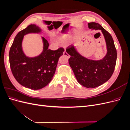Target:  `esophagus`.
<instances>
[{"instance_id": "1", "label": "esophagus", "mask_w": 130, "mask_h": 130, "mask_svg": "<svg viewBox=\"0 0 130 130\" xmlns=\"http://www.w3.org/2000/svg\"><path fill=\"white\" fill-rule=\"evenodd\" d=\"M63 55H64V56H66L67 57H68V58H69V57H70V56H69V55L66 52V50H64V52L63 53Z\"/></svg>"}]
</instances>
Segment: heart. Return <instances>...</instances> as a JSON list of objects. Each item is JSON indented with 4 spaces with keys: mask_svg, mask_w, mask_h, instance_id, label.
Returning a JSON list of instances; mask_svg holds the SVG:
<instances>
[{
    "mask_svg": "<svg viewBox=\"0 0 130 130\" xmlns=\"http://www.w3.org/2000/svg\"><path fill=\"white\" fill-rule=\"evenodd\" d=\"M61 37H62V38H64V36H61Z\"/></svg>",
    "mask_w": 130,
    "mask_h": 130,
    "instance_id": "b5f03b06",
    "label": "heart"
}]
</instances>
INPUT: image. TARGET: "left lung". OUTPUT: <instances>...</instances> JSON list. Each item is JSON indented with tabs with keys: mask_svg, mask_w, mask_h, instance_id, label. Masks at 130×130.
I'll return each mask as SVG.
<instances>
[{
	"mask_svg": "<svg viewBox=\"0 0 130 130\" xmlns=\"http://www.w3.org/2000/svg\"><path fill=\"white\" fill-rule=\"evenodd\" d=\"M89 29L100 30L105 38L107 53L100 60H89L81 56L73 45L68 46L66 52L70 57L69 63L77 82L87 88H95L107 81L115 71L117 53L113 38L99 23H88Z\"/></svg>",
	"mask_w": 130,
	"mask_h": 130,
	"instance_id": "8db88e82",
	"label": "left lung"
}]
</instances>
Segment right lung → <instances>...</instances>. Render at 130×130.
Returning <instances> with one entry per match:
<instances>
[{
  "label": "right lung",
  "instance_id": "right-lung-1",
  "mask_svg": "<svg viewBox=\"0 0 130 130\" xmlns=\"http://www.w3.org/2000/svg\"><path fill=\"white\" fill-rule=\"evenodd\" d=\"M41 29L35 24H30L19 31L15 37L9 52V61L11 72L19 84L34 90L44 87L53 79L58 59L63 55L64 48L48 49L49 43L42 37L44 47L38 56L26 57L22 48L23 37L29 33H38Z\"/></svg>",
  "mask_w": 130,
  "mask_h": 130
}]
</instances>
